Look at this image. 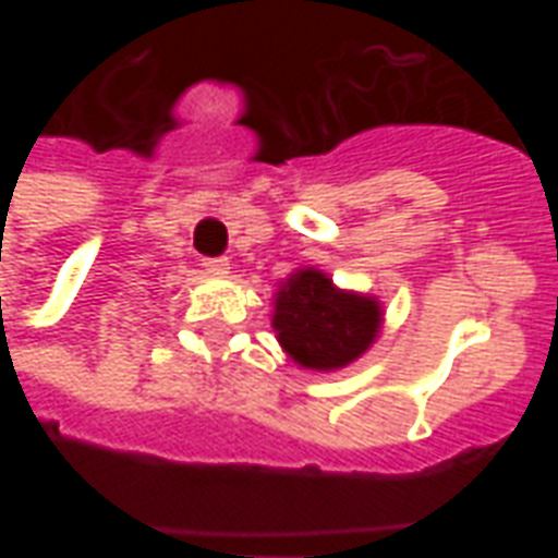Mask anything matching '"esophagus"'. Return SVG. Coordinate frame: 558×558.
Wrapping results in <instances>:
<instances>
[{
	"mask_svg": "<svg viewBox=\"0 0 558 558\" xmlns=\"http://www.w3.org/2000/svg\"><path fill=\"white\" fill-rule=\"evenodd\" d=\"M203 268H206L208 275H215V278H227V275H230V259H227V256L203 259Z\"/></svg>",
	"mask_w": 558,
	"mask_h": 558,
	"instance_id": "obj_1",
	"label": "esophagus"
}]
</instances>
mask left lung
I'll use <instances>...</instances> for the list:
<instances>
[{
	"mask_svg": "<svg viewBox=\"0 0 558 558\" xmlns=\"http://www.w3.org/2000/svg\"><path fill=\"white\" fill-rule=\"evenodd\" d=\"M271 328L280 350L304 371L331 374L359 362L383 331L376 295L340 290L323 268H295L275 292Z\"/></svg>",
	"mask_w": 558,
	"mask_h": 558,
	"instance_id": "obj_1",
	"label": "left lung"
}]
</instances>
